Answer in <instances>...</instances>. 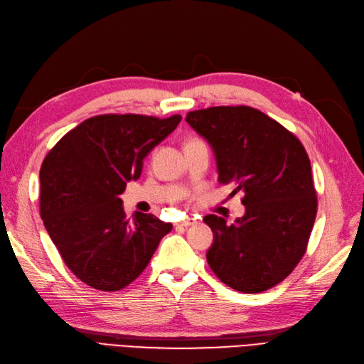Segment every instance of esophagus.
Instances as JSON below:
<instances>
[{
	"mask_svg": "<svg viewBox=\"0 0 364 364\" xmlns=\"http://www.w3.org/2000/svg\"><path fill=\"white\" fill-rule=\"evenodd\" d=\"M195 224V219H186V220H180L178 224H177V227H184V228H187V227H191V225H193Z\"/></svg>",
	"mask_w": 364,
	"mask_h": 364,
	"instance_id": "esophagus-1",
	"label": "esophagus"
}]
</instances>
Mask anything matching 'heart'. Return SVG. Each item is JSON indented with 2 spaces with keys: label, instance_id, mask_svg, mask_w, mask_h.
I'll return each instance as SVG.
<instances>
[{
  "label": "heart",
  "instance_id": "obj_1",
  "mask_svg": "<svg viewBox=\"0 0 364 364\" xmlns=\"http://www.w3.org/2000/svg\"><path fill=\"white\" fill-rule=\"evenodd\" d=\"M191 142H196V139H192V140H189V142H187V144H191Z\"/></svg>",
  "mask_w": 364,
  "mask_h": 364
}]
</instances>
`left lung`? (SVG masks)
I'll use <instances>...</instances> for the list:
<instances>
[{
	"label": "left lung",
	"instance_id": "1",
	"mask_svg": "<svg viewBox=\"0 0 364 364\" xmlns=\"http://www.w3.org/2000/svg\"><path fill=\"white\" fill-rule=\"evenodd\" d=\"M186 121L212 146L220 184L243 192L245 215L228 225L207 215L213 231L207 262L242 293L281 283L306 254L318 198L306 149L289 130L248 105L189 112Z\"/></svg>",
	"mask_w": 364,
	"mask_h": 364
}]
</instances>
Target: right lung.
<instances>
[{
	"instance_id": "obj_1",
	"label": "right lung",
	"mask_w": 364,
	"mask_h": 364,
	"mask_svg": "<svg viewBox=\"0 0 364 364\" xmlns=\"http://www.w3.org/2000/svg\"><path fill=\"white\" fill-rule=\"evenodd\" d=\"M180 121V114L93 116L46 154L39 173L43 225L66 266L87 286L114 291L133 283L172 230L139 212L128 224L119 195Z\"/></svg>"
}]
</instances>
